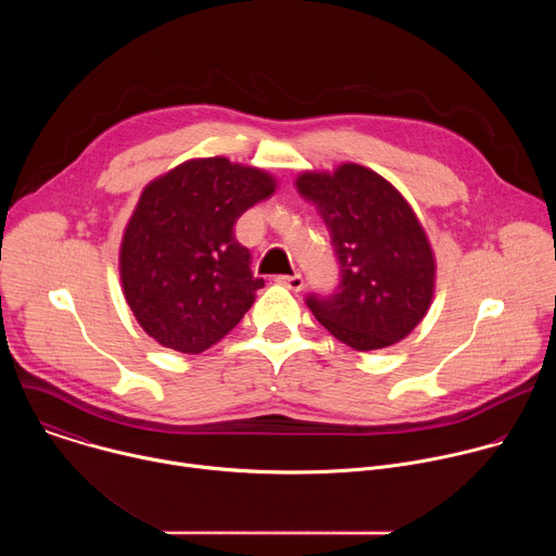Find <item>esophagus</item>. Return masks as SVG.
Instances as JSON below:
<instances>
[{
  "mask_svg": "<svg viewBox=\"0 0 556 556\" xmlns=\"http://www.w3.org/2000/svg\"><path fill=\"white\" fill-rule=\"evenodd\" d=\"M277 281L281 283V286H286L288 290H292V292H301L303 290V277L301 275H281V277H277Z\"/></svg>",
  "mask_w": 556,
  "mask_h": 556,
  "instance_id": "34e87169",
  "label": "esophagus"
}]
</instances>
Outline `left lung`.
Wrapping results in <instances>:
<instances>
[{
    "label": "left lung",
    "mask_w": 556,
    "mask_h": 556,
    "mask_svg": "<svg viewBox=\"0 0 556 556\" xmlns=\"http://www.w3.org/2000/svg\"><path fill=\"white\" fill-rule=\"evenodd\" d=\"M294 185L319 208L341 264L332 296H307L316 321L358 352L409 337L433 301L435 255L405 195L356 163L303 172Z\"/></svg>",
    "instance_id": "left-lung-1"
}]
</instances>
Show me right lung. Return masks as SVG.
<instances>
[{
    "instance_id": "obj_1",
    "label": "right lung",
    "mask_w": 556,
    "mask_h": 556,
    "mask_svg": "<svg viewBox=\"0 0 556 556\" xmlns=\"http://www.w3.org/2000/svg\"><path fill=\"white\" fill-rule=\"evenodd\" d=\"M277 191L264 169L191 157L151 180L123 230L118 270L138 326L163 348L200 354L244 319L264 279L235 222Z\"/></svg>"
}]
</instances>
